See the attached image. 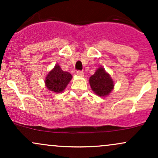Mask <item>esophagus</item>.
I'll list each match as a JSON object with an SVG mask.
<instances>
[{
  "label": "esophagus",
  "instance_id": "34e87169",
  "mask_svg": "<svg viewBox=\"0 0 158 158\" xmlns=\"http://www.w3.org/2000/svg\"><path fill=\"white\" fill-rule=\"evenodd\" d=\"M77 76H79V77H84V73H83L82 71H80V70L77 71Z\"/></svg>",
  "mask_w": 158,
  "mask_h": 158
}]
</instances>
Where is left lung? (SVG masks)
<instances>
[{
  "instance_id": "left-lung-1",
  "label": "left lung",
  "mask_w": 158,
  "mask_h": 158,
  "mask_svg": "<svg viewBox=\"0 0 158 158\" xmlns=\"http://www.w3.org/2000/svg\"><path fill=\"white\" fill-rule=\"evenodd\" d=\"M90 88L99 97H106L114 89V81L110 75L100 67L89 79Z\"/></svg>"
}]
</instances>
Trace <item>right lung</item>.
<instances>
[{"instance_id":"1","label":"right lung","mask_w":158,"mask_h":158,"mask_svg":"<svg viewBox=\"0 0 158 158\" xmlns=\"http://www.w3.org/2000/svg\"><path fill=\"white\" fill-rule=\"evenodd\" d=\"M72 79V75L61 70L59 64H56L45 78V85L48 90L55 93H61L65 89Z\"/></svg>"}]
</instances>
